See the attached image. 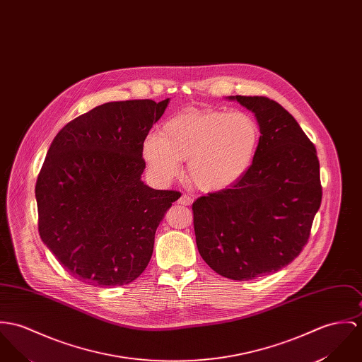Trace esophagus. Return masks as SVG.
<instances>
[{"mask_svg":"<svg viewBox=\"0 0 362 362\" xmlns=\"http://www.w3.org/2000/svg\"><path fill=\"white\" fill-rule=\"evenodd\" d=\"M194 202V199L189 197V195H182V197L178 199V203L182 204V206H191Z\"/></svg>","mask_w":362,"mask_h":362,"instance_id":"34e87169","label":"esophagus"}]
</instances>
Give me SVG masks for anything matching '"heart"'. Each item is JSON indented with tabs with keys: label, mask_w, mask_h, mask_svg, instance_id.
I'll list each match as a JSON object with an SVG mask.
<instances>
[{
	"label": "heart",
	"mask_w": 362,
	"mask_h": 362,
	"mask_svg": "<svg viewBox=\"0 0 362 362\" xmlns=\"http://www.w3.org/2000/svg\"><path fill=\"white\" fill-rule=\"evenodd\" d=\"M260 142V126L249 113L188 107L167 119L160 135L145 136L142 158L159 182L178 175L188 159L189 180L200 191L218 192L249 173Z\"/></svg>",
	"instance_id": "heart-1"
}]
</instances>
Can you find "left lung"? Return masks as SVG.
Wrapping results in <instances>:
<instances>
[{"label": "left lung", "mask_w": 362, "mask_h": 362, "mask_svg": "<svg viewBox=\"0 0 362 362\" xmlns=\"http://www.w3.org/2000/svg\"><path fill=\"white\" fill-rule=\"evenodd\" d=\"M252 110L262 142L233 187L192 204L197 250L217 274L247 281L292 263L321 206L317 149L295 117L267 97H230Z\"/></svg>", "instance_id": "obj_1"}]
</instances>
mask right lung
<instances>
[{"mask_svg":"<svg viewBox=\"0 0 362 362\" xmlns=\"http://www.w3.org/2000/svg\"><path fill=\"white\" fill-rule=\"evenodd\" d=\"M167 105L107 102L54 138L35 184L38 232L73 278L100 288L127 285L149 263L156 230L181 197L141 181L142 142Z\"/></svg>","mask_w":362,"mask_h":362,"instance_id":"right-lung-1","label":"right lung"}]
</instances>
